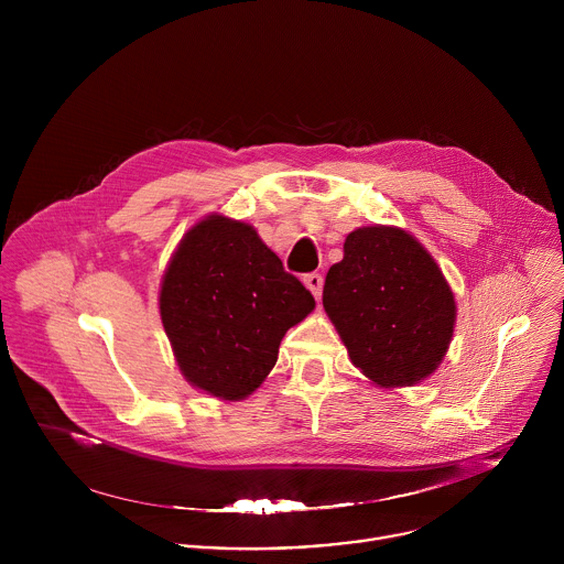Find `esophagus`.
I'll use <instances>...</instances> for the list:
<instances>
[{
  "instance_id": "esophagus-1",
  "label": "esophagus",
  "mask_w": 564,
  "mask_h": 564,
  "mask_svg": "<svg viewBox=\"0 0 564 564\" xmlns=\"http://www.w3.org/2000/svg\"><path fill=\"white\" fill-rule=\"evenodd\" d=\"M303 283H305V288L312 292V296L318 301V299H321V288H324V279H321V274H316V272L305 274V276H303Z\"/></svg>"
}]
</instances>
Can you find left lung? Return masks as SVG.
<instances>
[{
	"label": "left lung",
	"mask_w": 564,
	"mask_h": 564,
	"mask_svg": "<svg viewBox=\"0 0 564 564\" xmlns=\"http://www.w3.org/2000/svg\"><path fill=\"white\" fill-rule=\"evenodd\" d=\"M324 307L348 357L379 388L415 386L444 361L455 294L420 240L394 225L350 231L328 270Z\"/></svg>",
	"instance_id": "1"
}]
</instances>
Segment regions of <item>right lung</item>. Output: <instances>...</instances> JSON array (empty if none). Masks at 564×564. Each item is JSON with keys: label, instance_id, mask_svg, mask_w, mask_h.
Masks as SVG:
<instances>
[{"label": "right lung", "instance_id": "add662e5", "mask_svg": "<svg viewBox=\"0 0 564 564\" xmlns=\"http://www.w3.org/2000/svg\"><path fill=\"white\" fill-rule=\"evenodd\" d=\"M158 307L181 375L205 394L240 401L265 381L314 299L250 223L214 212L181 238Z\"/></svg>", "mask_w": 564, "mask_h": 564}]
</instances>
